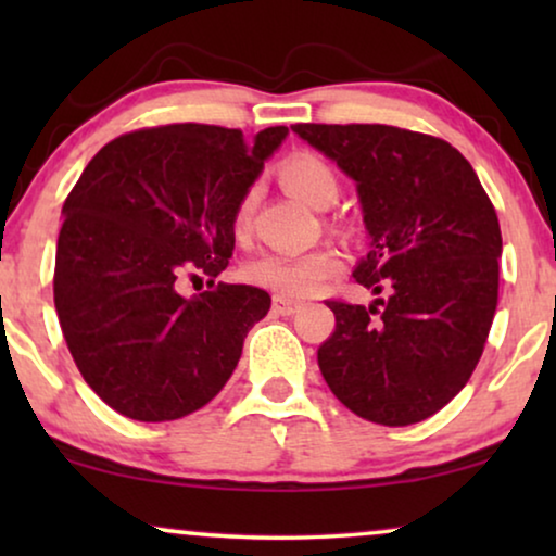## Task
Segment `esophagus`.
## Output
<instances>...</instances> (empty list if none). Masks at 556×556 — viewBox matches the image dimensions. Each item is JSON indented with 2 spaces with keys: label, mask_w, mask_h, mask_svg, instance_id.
Listing matches in <instances>:
<instances>
[{
  "label": "esophagus",
  "mask_w": 556,
  "mask_h": 556,
  "mask_svg": "<svg viewBox=\"0 0 556 556\" xmlns=\"http://www.w3.org/2000/svg\"><path fill=\"white\" fill-rule=\"evenodd\" d=\"M301 301L288 299V295H273V311H276L278 316H293L295 311H301Z\"/></svg>",
  "instance_id": "34e87169"
}]
</instances>
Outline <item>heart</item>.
<instances>
[{
	"mask_svg": "<svg viewBox=\"0 0 556 556\" xmlns=\"http://www.w3.org/2000/svg\"><path fill=\"white\" fill-rule=\"evenodd\" d=\"M280 181L288 192L301 197L303 202L314 204V207H329L339 197V177L326 164L321 156L314 154H293L280 164ZM255 187H250L235 210V232L242 235L250 227L255 207ZM341 268V257L331 248H311L299 250V253H283V250H273V253H261L245 265V278L250 283L268 288L278 295L288 299H303V295L316 293L329 280L333 273Z\"/></svg>",
	"mask_w": 556,
	"mask_h": 556,
	"instance_id": "heart-1",
	"label": "heart"
}]
</instances>
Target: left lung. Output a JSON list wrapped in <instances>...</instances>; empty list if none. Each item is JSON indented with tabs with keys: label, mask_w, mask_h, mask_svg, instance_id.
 Here are the masks:
<instances>
[{
	"label": "left lung",
	"mask_w": 556,
	"mask_h": 556,
	"mask_svg": "<svg viewBox=\"0 0 556 556\" xmlns=\"http://www.w3.org/2000/svg\"><path fill=\"white\" fill-rule=\"evenodd\" d=\"M356 181L369 253L354 278L371 306L326 301L337 329L318 367L369 422L428 420L473 375L498 303L501 227L468 159L435 136L384 124H295Z\"/></svg>",
	"instance_id": "1"
}]
</instances>
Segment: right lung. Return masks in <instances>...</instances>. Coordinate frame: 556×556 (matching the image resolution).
<instances>
[{
    "label": "right lung",
    "mask_w": 556,
    "mask_h": 556,
    "mask_svg": "<svg viewBox=\"0 0 556 556\" xmlns=\"http://www.w3.org/2000/svg\"><path fill=\"white\" fill-rule=\"evenodd\" d=\"M288 136L270 126L169 124L124 134L90 159L63 204L55 253L60 329L90 390L141 422L207 405L268 314L255 286L217 283L235 250V210ZM185 275L211 291L185 300Z\"/></svg>",
    "instance_id": "right-lung-1"
}]
</instances>
